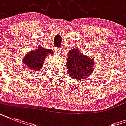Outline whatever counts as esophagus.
I'll return each mask as SVG.
<instances>
[{"instance_id":"34e87169","label":"esophagus","mask_w":126,"mask_h":126,"mask_svg":"<svg viewBox=\"0 0 126 126\" xmlns=\"http://www.w3.org/2000/svg\"><path fill=\"white\" fill-rule=\"evenodd\" d=\"M55 52L56 53H61V49L60 48H55Z\"/></svg>"}]
</instances>
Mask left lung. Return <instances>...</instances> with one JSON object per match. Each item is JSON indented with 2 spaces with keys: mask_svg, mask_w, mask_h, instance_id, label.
<instances>
[{
  "mask_svg": "<svg viewBox=\"0 0 126 126\" xmlns=\"http://www.w3.org/2000/svg\"><path fill=\"white\" fill-rule=\"evenodd\" d=\"M94 59L84 55L78 49H72L68 53L67 67L69 76L77 80L83 81L94 71Z\"/></svg>",
  "mask_w": 126,
  "mask_h": 126,
  "instance_id": "1",
  "label": "left lung"
}]
</instances>
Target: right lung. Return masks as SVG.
<instances>
[{
  "instance_id": "obj_1",
  "label": "right lung",
  "mask_w": 126,
  "mask_h": 126,
  "mask_svg": "<svg viewBox=\"0 0 126 126\" xmlns=\"http://www.w3.org/2000/svg\"><path fill=\"white\" fill-rule=\"evenodd\" d=\"M51 49H44L41 46L37 49L29 52L23 59V62L28 67L31 71L36 72L42 68L44 59L48 54H53Z\"/></svg>"
}]
</instances>
